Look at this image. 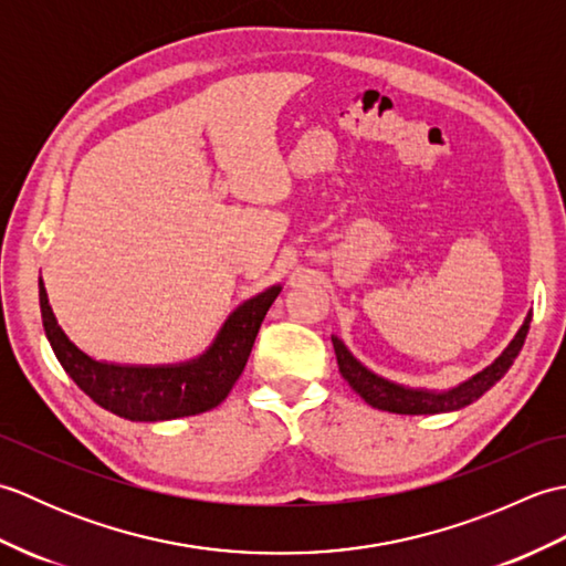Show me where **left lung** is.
Here are the masks:
<instances>
[{
  "instance_id": "left-lung-1",
  "label": "left lung",
  "mask_w": 566,
  "mask_h": 566,
  "mask_svg": "<svg viewBox=\"0 0 566 566\" xmlns=\"http://www.w3.org/2000/svg\"><path fill=\"white\" fill-rule=\"evenodd\" d=\"M531 318L533 316L527 314L518 335H515L513 343L506 347V353H503L494 365L486 367L484 371H479L474 379H469L467 384H462V387H457L448 394L403 389L399 384H391L387 379L371 375L367 367L357 363V359L350 355V350H347L338 338H333V347H335V357H338L340 375L369 406L381 408V411H389V413H403V416L444 413V411H457V408H464L472 401H476L479 396L489 391L503 375H506L509 367L513 365V359L518 357L521 347L525 343L527 328H531Z\"/></svg>"
}]
</instances>
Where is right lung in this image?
<instances>
[{"mask_svg":"<svg viewBox=\"0 0 566 566\" xmlns=\"http://www.w3.org/2000/svg\"><path fill=\"white\" fill-rule=\"evenodd\" d=\"M276 294L280 286H272L235 308L209 353L195 363L175 367H122L97 363L67 340L48 304L45 286L39 282L43 328L57 363L94 403L122 418L146 420V423L197 416L219 406L243 375L260 323L268 316Z\"/></svg>","mask_w":566,"mask_h":566,"instance_id":"1","label":"right lung"}]
</instances>
